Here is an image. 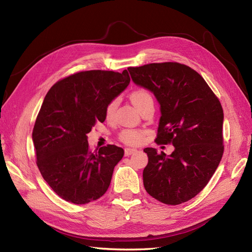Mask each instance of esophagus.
Listing matches in <instances>:
<instances>
[{
	"label": "esophagus",
	"instance_id": "obj_1",
	"mask_svg": "<svg viewBox=\"0 0 252 252\" xmlns=\"http://www.w3.org/2000/svg\"><path fill=\"white\" fill-rule=\"evenodd\" d=\"M134 152H136V149H134V148H125V156L126 157L131 156L132 154H134Z\"/></svg>",
	"mask_w": 252,
	"mask_h": 252
}]
</instances>
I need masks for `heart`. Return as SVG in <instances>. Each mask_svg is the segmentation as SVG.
<instances>
[{"mask_svg":"<svg viewBox=\"0 0 252 252\" xmlns=\"http://www.w3.org/2000/svg\"><path fill=\"white\" fill-rule=\"evenodd\" d=\"M130 100H131L132 104L134 105V107L139 111L147 104L154 103V100H152V96H151L150 93L148 90L144 89V88L134 89L130 94ZM117 106H118L117 98H114V100H112L108 103L107 107H106V111H105L106 118L110 119L113 116ZM120 138L122 141L128 145H138L142 142V140L144 138V132L141 130H134V129H126V130L122 131Z\"/></svg>","mask_w":252,"mask_h":252,"instance_id":"b5f03b06","label":"heart"}]
</instances>
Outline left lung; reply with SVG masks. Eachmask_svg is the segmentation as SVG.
Instances as JSON below:
<instances>
[{
  "instance_id": "left-lung-1",
  "label": "left lung",
  "mask_w": 252,
  "mask_h": 252,
  "mask_svg": "<svg viewBox=\"0 0 252 252\" xmlns=\"http://www.w3.org/2000/svg\"><path fill=\"white\" fill-rule=\"evenodd\" d=\"M128 71L159 104L157 143L174 146L169 156L144 149L148 156L144 187L167 205L191 200L207 185L223 157L222 105L201 75L186 65L152 63Z\"/></svg>"
}]
</instances>
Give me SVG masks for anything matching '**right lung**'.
Wrapping results in <instances>:
<instances>
[{
	"label": "right lung",
	"mask_w": 252,
	"mask_h": 252,
	"mask_svg": "<svg viewBox=\"0 0 252 252\" xmlns=\"http://www.w3.org/2000/svg\"><path fill=\"white\" fill-rule=\"evenodd\" d=\"M129 83L127 70L81 71L57 82L45 96L32 131L36 165L63 200L87 204L107 191L124 150L107 145L91 152L87 133L103 123L108 103Z\"/></svg>",
	"instance_id": "obj_1"
}]
</instances>
